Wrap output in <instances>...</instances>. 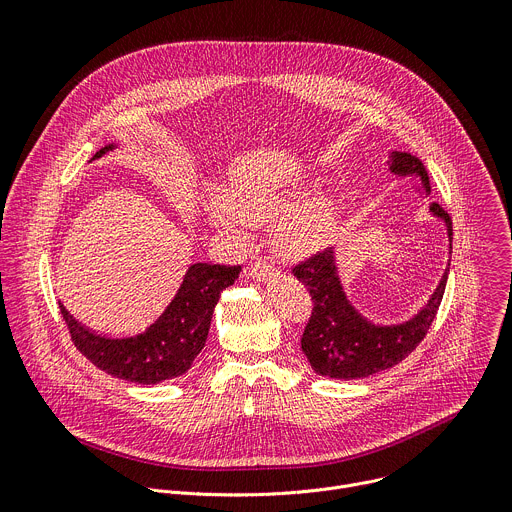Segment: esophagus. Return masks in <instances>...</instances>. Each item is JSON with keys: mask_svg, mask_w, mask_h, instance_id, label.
<instances>
[{"mask_svg": "<svg viewBox=\"0 0 512 512\" xmlns=\"http://www.w3.org/2000/svg\"><path fill=\"white\" fill-rule=\"evenodd\" d=\"M249 275L255 279V281H269L271 277L277 275V269L265 261H253L251 267H249Z\"/></svg>", "mask_w": 512, "mask_h": 512, "instance_id": "obj_1", "label": "esophagus"}]
</instances>
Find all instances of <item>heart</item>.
Listing matches in <instances>:
<instances>
[{
	"label": "heart",
	"mask_w": 512,
	"mask_h": 512,
	"mask_svg": "<svg viewBox=\"0 0 512 512\" xmlns=\"http://www.w3.org/2000/svg\"><path fill=\"white\" fill-rule=\"evenodd\" d=\"M308 192V176L294 170L237 180L221 188L225 210L210 208L208 221L218 229H229L233 216L251 225L269 223L289 207L296 206ZM334 231V200L330 194H318L275 221L273 245L285 257L304 259L324 251L330 245Z\"/></svg>",
	"instance_id": "1"
}]
</instances>
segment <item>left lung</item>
<instances>
[{
	"label": "left lung",
	"instance_id": "obj_1",
	"mask_svg": "<svg viewBox=\"0 0 512 512\" xmlns=\"http://www.w3.org/2000/svg\"><path fill=\"white\" fill-rule=\"evenodd\" d=\"M389 170L399 178H419L415 188L423 198H429L431 186L423 164L405 152H391ZM429 214L442 221L448 233V253L452 255V218L437 204H429ZM450 259L442 279L437 281L429 300L407 320L397 324H377L362 316L348 300L336 249L314 255L294 269V275L308 287L314 300L312 318L302 336V350L312 369L328 379L352 381L377 375L399 364L409 356L427 334L437 308L442 304Z\"/></svg>",
	"mask_w": 512,
	"mask_h": 512
}]
</instances>
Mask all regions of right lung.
Instances as JSON below:
<instances>
[{"mask_svg":"<svg viewBox=\"0 0 512 512\" xmlns=\"http://www.w3.org/2000/svg\"><path fill=\"white\" fill-rule=\"evenodd\" d=\"M117 143L101 148L93 160L115 150ZM91 160V162H93ZM241 267L192 263L160 318L135 336L109 338L95 334L68 314H60L75 346L101 371L137 385H158L184 375L204 348L214 306L221 291L235 283Z\"/></svg>","mask_w":512,"mask_h":512,"instance_id":"right-lung-1","label":"right lung"}]
</instances>
